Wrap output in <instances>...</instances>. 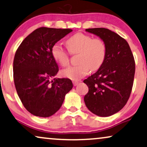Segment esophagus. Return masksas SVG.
<instances>
[{
	"label": "esophagus",
	"mask_w": 147,
	"mask_h": 147,
	"mask_svg": "<svg viewBox=\"0 0 147 147\" xmlns=\"http://www.w3.org/2000/svg\"><path fill=\"white\" fill-rule=\"evenodd\" d=\"M78 84H79V82H78V81H73V84H74V86H78Z\"/></svg>",
	"instance_id": "34e87169"
}]
</instances>
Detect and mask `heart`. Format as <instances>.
Listing matches in <instances>:
<instances>
[{
	"mask_svg": "<svg viewBox=\"0 0 147 147\" xmlns=\"http://www.w3.org/2000/svg\"><path fill=\"white\" fill-rule=\"evenodd\" d=\"M69 51L72 54L79 53L77 65L63 69V77L71 80H79L89 74L90 70L96 71L103 64L106 56V44L102 38H93L91 35L77 33L67 40ZM51 55L55 61L65 67L69 62V53L61 45L55 43L51 49Z\"/></svg>",
	"mask_w": 147,
	"mask_h": 147,
	"instance_id": "1",
	"label": "heart"
}]
</instances>
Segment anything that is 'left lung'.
<instances>
[{
  "mask_svg": "<svg viewBox=\"0 0 147 147\" xmlns=\"http://www.w3.org/2000/svg\"><path fill=\"white\" fill-rule=\"evenodd\" d=\"M86 31L104 39L106 56L98 71L84 80L89 88L84 102L92 113L107 117L126 105L133 85L135 62L127 41L117 33L105 28Z\"/></svg>",
  "mask_w": 147,
  "mask_h": 147,
  "instance_id": "obj_1",
  "label": "left lung"
}]
</instances>
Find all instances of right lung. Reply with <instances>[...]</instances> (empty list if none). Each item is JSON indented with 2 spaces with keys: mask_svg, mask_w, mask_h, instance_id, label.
<instances>
[{
  "mask_svg": "<svg viewBox=\"0 0 147 147\" xmlns=\"http://www.w3.org/2000/svg\"><path fill=\"white\" fill-rule=\"evenodd\" d=\"M71 31L40 27L29 34L16 51V90L23 106L34 116L46 118L55 114L73 88L71 80L55 78L59 67L51 55L52 47Z\"/></svg>",
  "mask_w": 147,
  "mask_h": 147,
  "instance_id": "add662e5",
  "label": "right lung"
}]
</instances>
